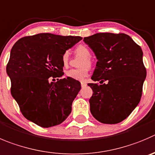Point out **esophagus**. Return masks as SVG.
Masks as SVG:
<instances>
[{
  "mask_svg": "<svg viewBox=\"0 0 155 155\" xmlns=\"http://www.w3.org/2000/svg\"><path fill=\"white\" fill-rule=\"evenodd\" d=\"M81 87H85L87 85V83L85 81H81Z\"/></svg>",
  "mask_w": 155,
  "mask_h": 155,
  "instance_id": "34e87169",
  "label": "esophagus"
}]
</instances>
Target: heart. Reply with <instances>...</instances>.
Listing matches in <instances>:
<instances>
[{
	"instance_id": "b5f03b06",
	"label": "heart",
	"mask_w": 155,
	"mask_h": 155,
	"mask_svg": "<svg viewBox=\"0 0 155 155\" xmlns=\"http://www.w3.org/2000/svg\"><path fill=\"white\" fill-rule=\"evenodd\" d=\"M75 51L84 57V59H82L80 63V66L82 68L77 69H71V70L68 71L65 74V76L66 78H71L75 81H83L88 75V71H89L88 66H91V61L90 59L91 56V53L89 48L84 45H78L75 48ZM68 51H64V54H62V57H61V61H62V64L64 66H66L68 63Z\"/></svg>"
}]
</instances>
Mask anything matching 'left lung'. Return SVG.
Segmentation results:
<instances>
[{
  "mask_svg": "<svg viewBox=\"0 0 155 155\" xmlns=\"http://www.w3.org/2000/svg\"><path fill=\"white\" fill-rule=\"evenodd\" d=\"M84 41L97 58L91 79L101 84H88L93 90L91 114L104 124L120 123L141 100L146 78L142 50L124 33H96Z\"/></svg>",
  "mask_w": 155,
  "mask_h": 155,
  "instance_id": "left-lung-1",
  "label": "left lung"
}]
</instances>
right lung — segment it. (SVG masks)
Wrapping results in <instances>:
<instances>
[{"mask_svg": "<svg viewBox=\"0 0 155 155\" xmlns=\"http://www.w3.org/2000/svg\"><path fill=\"white\" fill-rule=\"evenodd\" d=\"M81 39V36L39 33L21 38L14 45L7 73L11 95L28 120L48 128L61 124L69 116L81 87L78 81L59 79L64 74L61 57ZM52 78L57 81L50 82Z\"/></svg>", "mask_w": 155, "mask_h": 155, "instance_id": "obj_1", "label": "right lung"}]
</instances>
